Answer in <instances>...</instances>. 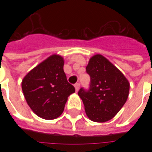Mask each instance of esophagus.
<instances>
[{"mask_svg":"<svg viewBox=\"0 0 152 152\" xmlns=\"http://www.w3.org/2000/svg\"><path fill=\"white\" fill-rule=\"evenodd\" d=\"M75 89H76V92H78V90L80 89V83H76L75 85Z\"/></svg>","mask_w":152,"mask_h":152,"instance_id":"1","label":"esophagus"}]
</instances>
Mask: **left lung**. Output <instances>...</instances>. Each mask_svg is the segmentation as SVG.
<instances>
[{"instance_id":"obj_1","label":"left lung","mask_w":152,"mask_h":152,"mask_svg":"<svg viewBox=\"0 0 152 152\" xmlns=\"http://www.w3.org/2000/svg\"><path fill=\"white\" fill-rule=\"evenodd\" d=\"M86 72L90 76L89 89L81 88L78 92L86 115L94 122L110 121L127 101L129 93V80L116 66L101 54L90 58Z\"/></svg>"}]
</instances>
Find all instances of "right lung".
Here are the masks:
<instances>
[{"mask_svg": "<svg viewBox=\"0 0 152 152\" xmlns=\"http://www.w3.org/2000/svg\"><path fill=\"white\" fill-rule=\"evenodd\" d=\"M64 59L52 54L35 66L22 80L27 103L35 114L45 120H53L62 114L67 98L75 88L67 82L63 71Z\"/></svg>", "mask_w": 152, "mask_h": 152, "instance_id": "obj_1", "label": "right lung"}]
</instances>
